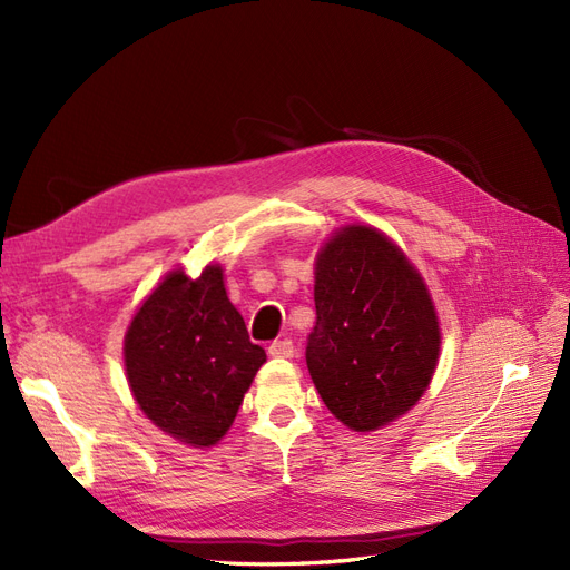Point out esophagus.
Returning a JSON list of instances; mask_svg holds the SVG:
<instances>
[{
	"instance_id": "1",
	"label": "esophagus",
	"mask_w": 570,
	"mask_h": 570,
	"mask_svg": "<svg viewBox=\"0 0 570 570\" xmlns=\"http://www.w3.org/2000/svg\"><path fill=\"white\" fill-rule=\"evenodd\" d=\"M268 354L271 356H278V358H289L295 356V344H292V340H275L271 347H268Z\"/></svg>"
}]
</instances>
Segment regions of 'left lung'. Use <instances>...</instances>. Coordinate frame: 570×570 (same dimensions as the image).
Wrapping results in <instances>:
<instances>
[{
  "label": "left lung",
  "mask_w": 570,
  "mask_h": 570,
  "mask_svg": "<svg viewBox=\"0 0 570 570\" xmlns=\"http://www.w3.org/2000/svg\"><path fill=\"white\" fill-rule=\"evenodd\" d=\"M306 366L325 406L356 433L402 416L438 366L440 325L402 249L366 226L340 230L316 262Z\"/></svg>",
  "instance_id": "8db88e82"
}]
</instances>
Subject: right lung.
Returning a JSON list of instances; mask_svg holds the SVG:
<instances>
[{
  "label": "right lung",
  "mask_w": 570,
  "mask_h": 570,
  "mask_svg": "<svg viewBox=\"0 0 570 570\" xmlns=\"http://www.w3.org/2000/svg\"><path fill=\"white\" fill-rule=\"evenodd\" d=\"M124 356L147 419L193 446L228 433L266 361L226 295L220 266H206L197 281L168 273L135 314Z\"/></svg>",
  "instance_id": "1"
}]
</instances>
